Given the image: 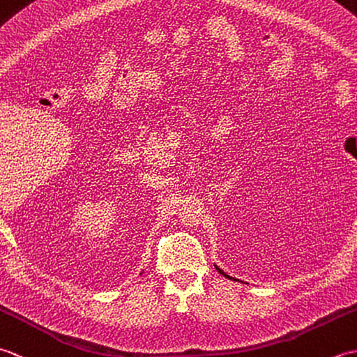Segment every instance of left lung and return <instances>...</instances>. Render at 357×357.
<instances>
[{
	"instance_id": "8db88e82",
	"label": "left lung",
	"mask_w": 357,
	"mask_h": 357,
	"mask_svg": "<svg viewBox=\"0 0 357 357\" xmlns=\"http://www.w3.org/2000/svg\"><path fill=\"white\" fill-rule=\"evenodd\" d=\"M215 268H216V270H218L219 273H221V275H222V276H225L227 279H233V280H236V279H234V278H231V276H229V275H227V273H225L224 270H221V268H219V267H218V265H215Z\"/></svg>"
}]
</instances>
